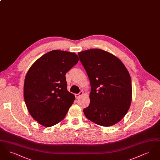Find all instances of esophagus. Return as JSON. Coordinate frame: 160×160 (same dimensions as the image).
<instances>
[{
  "instance_id": "esophagus-1",
  "label": "esophagus",
  "mask_w": 160,
  "mask_h": 160,
  "mask_svg": "<svg viewBox=\"0 0 160 160\" xmlns=\"http://www.w3.org/2000/svg\"><path fill=\"white\" fill-rule=\"evenodd\" d=\"M83 92H80V93H78V94H76V99H78L82 95H83Z\"/></svg>"
}]
</instances>
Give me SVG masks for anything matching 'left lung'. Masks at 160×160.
<instances>
[{"instance_id":"1","label":"left lung","mask_w":160,"mask_h":160,"mask_svg":"<svg viewBox=\"0 0 160 160\" xmlns=\"http://www.w3.org/2000/svg\"><path fill=\"white\" fill-rule=\"evenodd\" d=\"M89 78L90 104L86 117L99 125L110 127L127 114L132 86L128 70L120 59L104 50L93 48L78 53Z\"/></svg>"}]
</instances>
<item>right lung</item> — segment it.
<instances>
[{
    "mask_svg": "<svg viewBox=\"0 0 160 160\" xmlns=\"http://www.w3.org/2000/svg\"><path fill=\"white\" fill-rule=\"evenodd\" d=\"M75 53L54 50L44 54L25 77L24 98L32 118L46 127L62 121L75 96L67 91L65 74L78 61Z\"/></svg>",
    "mask_w": 160,
    "mask_h": 160,
    "instance_id": "obj_1",
    "label": "right lung"
}]
</instances>
